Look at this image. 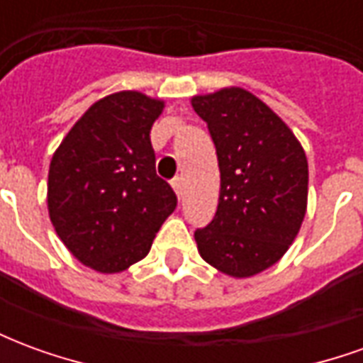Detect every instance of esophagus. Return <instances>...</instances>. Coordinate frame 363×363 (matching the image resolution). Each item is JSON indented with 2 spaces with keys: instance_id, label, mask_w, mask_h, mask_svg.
Wrapping results in <instances>:
<instances>
[{
  "instance_id": "1",
  "label": "esophagus",
  "mask_w": 363,
  "mask_h": 363,
  "mask_svg": "<svg viewBox=\"0 0 363 363\" xmlns=\"http://www.w3.org/2000/svg\"><path fill=\"white\" fill-rule=\"evenodd\" d=\"M171 186H173V190L177 192V196L182 198V190H184V179H182V177H174L173 181H171Z\"/></svg>"
}]
</instances>
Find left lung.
<instances>
[{"label":"left lung","instance_id":"1","mask_svg":"<svg viewBox=\"0 0 363 363\" xmlns=\"http://www.w3.org/2000/svg\"><path fill=\"white\" fill-rule=\"evenodd\" d=\"M212 135L220 202L194 239L220 272L247 278L281 259L307 208V157L280 116L249 91L231 87L192 99Z\"/></svg>","mask_w":363,"mask_h":363}]
</instances>
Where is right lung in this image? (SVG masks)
<instances>
[{"instance_id":"obj_1","label":"right lung","mask_w":363,"mask_h":363,"mask_svg":"<svg viewBox=\"0 0 363 363\" xmlns=\"http://www.w3.org/2000/svg\"><path fill=\"white\" fill-rule=\"evenodd\" d=\"M161 111L163 101L138 91L104 96L52 157V225L75 259L96 272H122L142 260L177 208L173 189L155 173L150 140Z\"/></svg>"}]
</instances>
